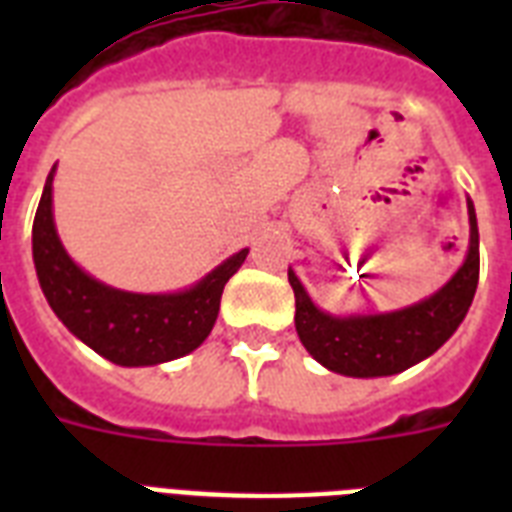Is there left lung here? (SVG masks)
<instances>
[{"instance_id": "obj_1", "label": "left lung", "mask_w": 512, "mask_h": 512, "mask_svg": "<svg viewBox=\"0 0 512 512\" xmlns=\"http://www.w3.org/2000/svg\"><path fill=\"white\" fill-rule=\"evenodd\" d=\"M468 212V260L441 292L404 311L335 319L311 303L303 284L289 271L295 292V329L305 350L319 364L348 377L398 374L436 353L462 324L478 287V225L473 204Z\"/></svg>"}]
</instances>
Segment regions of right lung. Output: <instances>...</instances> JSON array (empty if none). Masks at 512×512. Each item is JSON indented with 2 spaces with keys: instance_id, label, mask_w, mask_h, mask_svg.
<instances>
[{
  "instance_id": "obj_1",
  "label": "right lung",
  "mask_w": 512,
  "mask_h": 512,
  "mask_svg": "<svg viewBox=\"0 0 512 512\" xmlns=\"http://www.w3.org/2000/svg\"><path fill=\"white\" fill-rule=\"evenodd\" d=\"M249 249L228 257L180 295H132L90 279L60 244L52 223V172L34 217V265L47 303L95 353L122 366H148L191 353L215 327L220 297Z\"/></svg>"
}]
</instances>
